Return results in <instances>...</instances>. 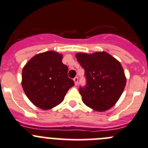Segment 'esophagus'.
Segmentation results:
<instances>
[{
  "mask_svg": "<svg viewBox=\"0 0 148 148\" xmlns=\"http://www.w3.org/2000/svg\"><path fill=\"white\" fill-rule=\"evenodd\" d=\"M74 83H75V85H77V84H78V77H76L74 79Z\"/></svg>",
  "mask_w": 148,
  "mask_h": 148,
  "instance_id": "1",
  "label": "esophagus"
}]
</instances>
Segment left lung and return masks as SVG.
<instances>
[{
	"label": "left lung",
	"mask_w": 148,
	"mask_h": 148,
	"mask_svg": "<svg viewBox=\"0 0 148 148\" xmlns=\"http://www.w3.org/2000/svg\"><path fill=\"white\" fill-rule=\"evenodd\" d=\"M76 58L87 79L86 86L79 88L83 103L95 111L110 110L119 100L126 83L121 63L104 51L77 52Z\"/></svg>",
	"instance_id": "1"
}]
</instances>
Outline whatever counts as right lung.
Masks as SVG:
<instances>
[{
  "mask_svg": "<svg viewBox=\"0 0 148 148\" xmlns=\"http://www.w3.org/2000/svg\"><path fill=\"white\" fill-rule=\"evenodd\" d=\"M62 59V54L47 51L34 55L23 67V90L29 100L41 110H50L60 104L74 85Z\"/></svg>",
  "mask_w": 148,
  "mask_h": 148,
  "instance_id": "1",
  "label": "right lung"
}]
</instances>
